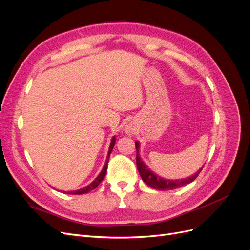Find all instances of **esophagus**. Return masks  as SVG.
<instances>
[{
	"instance_id": "obj_1",
	"label": "esophagus",
	"mask_w": 250,
	"mask_h": 250,
	"mask_svg": "<svg viewBox=\"0 0 250 250\" xmlns=\"http://www.w3.org/2000/svg\"><path fill=\"white\" fill-rule=\"evenodd\" d=\"M131 131V129H129V128H127V130H126V132H130Z\"/></svg>"
}]
</instances>
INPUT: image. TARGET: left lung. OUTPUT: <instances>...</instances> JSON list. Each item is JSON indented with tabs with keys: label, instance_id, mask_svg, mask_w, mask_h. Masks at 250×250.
<instances>
[{
	"label": "left lung",
	"instance_id": "obj_1",
	"mask_svg": "<svg viewBox=\"0 0 250 250\" xmlns=\"http://www.w3.org/2000/svg\"><path fill=\"white\" fill-rule=\"evenodd\" d=\"M135 148H137V166H138V170L140 175L143 179L144 183H145L147 186H149L150 188H154V190H160V191H166V190H174V188H177L180 187H184L188 184L192 183L193 180L196 179L199 175V173L201 172L202 168L197 171V173L195 175L188 177V178H185L181 180H169V179H164L161 178L160 176L155 175L153 172H151L147 166L143 163V161L141 160V157L139 155V148H140V144L138 142H135Z\"/></svg>",
	"mask_w": 250,
	"mask_h": 250
}]
</instances>
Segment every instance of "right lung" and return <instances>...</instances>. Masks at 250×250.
Returning <instances> with one entry per match:
<instances>
[{
  "label": "right lung",
  "instance_id": "1",
  "mask_svg": "<svg viewBox=\"0 0 250 250\" xmlns=\"http://www.w3.org/2000/svg\"><path fill=\"white\" fill-rule=\"evenodd\" d=\"M115 143H116V139L115 137L112 138L111 140V143H110V146H109V150H108V154H107V158H106V162H105V165L104 167L101 171V173L98 175V177L93 181L92 184H89L87 187L85 188H80V190H77V191H70V192H66V194H74V195H81V194H85V193H88L90 191H93L94 188H96L98 186H99V184L101 183V181L104 179L105 177V174H106V171H107V165H108V160H109V155L111 153L112 151V148L113 146H115Z\"/></svg>",
  "mask_w": 250,
  "mask_h": 250
}]
</instances>
